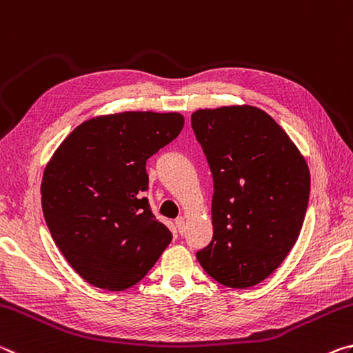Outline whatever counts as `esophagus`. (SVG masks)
Instances as JSON below:
<instances>
[{"mask_svg": "<svg viewBox=\"0 0 353 353\" xmlns=\"http://www.w3.org/2000/svg\"><path fill=\"white\" fill-rule=\"evenodd\" d=\"M175 225H176L178 233L183 234V231H184V225H186V221H184V217H178L176 221H175Z\"/></svg>", "mask_w": 353, "mask_h": 353, "instance_id": "34e87169", "label": "esophagus"}]
</instances>
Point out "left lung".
<instances>
[{"label": "left lung", "instance_id": "8db88e82", "mask_svg": "<svg viewBox=\"0 0 353 353\" xmlns=\"http://www.w3.org/2000/svg\"><path fill=\"white\" fill-rule=\"evenodd\" d=\"M214 181L212 241L197 259L228 288L255 286L288 256L310 199L307 161L255 106L199 109L190 117Z\"/></svg>", "mask_w": 353, "mask_h": 353}]
</instances>
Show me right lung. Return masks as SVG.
<instances>
[{
  "label": "right lung",
  "mask_w": 353,
  "mask_h": 353,
  "mask_svg": "<svg viewBox=\"0 0 353 353\" xmlns=\"http://www.w3.org/2000/svg\"><path fill=\"white\" fill-rule=\"evenodd\" d=\"M183 126L178 112L100 115L77 126L46 164L45 222L68 264L90 285L131 288L170 244V230L143 197L145 165Z\"/></svg>",
  "instance_id": "right-lung-1"
}]
</instances>
